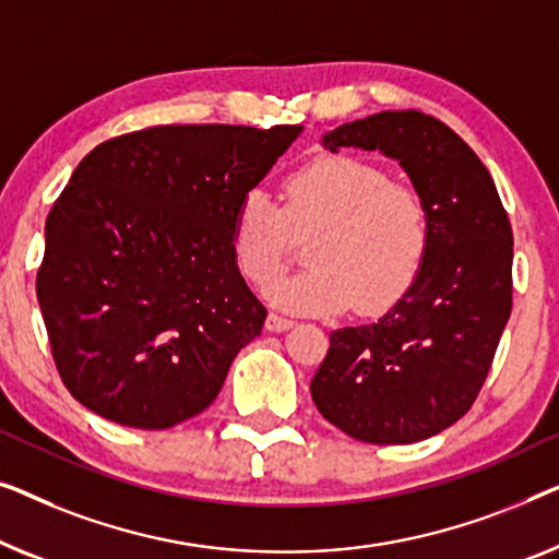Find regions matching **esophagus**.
<instances>
[{
    "label": "esophagus",
    "instance_id": "obj_1",
    "mask_svg": "<svg viewBox=\"0 0 559 559\" xmlns=\"http://www.w3.org/2000/svg\"><path fill=\"white\" fill-rule=\"evenodd\" d=\"M290 326H294V321L281 317V313H269V319H265V329H269V332H286Z\"/></svg>",
    "mask_w": 559,
    "mask_h": 559
}]
</instances>
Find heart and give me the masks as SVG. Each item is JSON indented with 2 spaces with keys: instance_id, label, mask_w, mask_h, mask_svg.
Here are the masks:
<instances>
[{
  "instance_id": "heart-1",
  "label": "heart",
  "mask_w": 559,
  "mask_h": 559,
  "mask_svg": "<svg viewBox=\"0 0 559 559\" xmlns=\"http://www.w3.org/2000/svg\"><path fill=\"white\" fill-rule=\"evenodd\" d=\"M290 235L311 238V269L271 288V301L298 313H334L355 304L377 313L397 301L426 263L428 204L415 187L357 156H319L283 185V207L248 192L233 217L230 248L238 271L269 288L288 263Z\"/></svg>"
}]
</instances>
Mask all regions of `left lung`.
Segmentation results:
<instances>
[{"label":"left lung","mask_w":559,"mask_h":559,"mask_svg":"<svg viewBox=\"0 0 559 559\" xmlns=\"http://www.w3.org/2000/svg\"><path fill=\"white\" fill-rule=\"evenodd\" d=\"M321 146L395 159L428 204L430 248L384 317L332 332L311 397L352 438L418 443L463 418L489 374L512 313V225L489 169L433 116L372 114Z\"/></svg>","instance_id":"1"}]
</instances>
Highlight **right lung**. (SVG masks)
I'll return each mask as SVG.
<instances>
[{"mask_svg": "<svg viewBox=\"0 0 559 559\" xmlns=\"http://www.w3.org/2000/svg\"><path fill=\"white\" fill-rule=\"evenodd\" d=\"M301 131L154 126L78 164L37 271L55 365L78 403L141 430L212 405L269 317L233 258V217Z\"/></svg>", "mask_w": 559, "mask_h": 559, "instance_id": "add662e5", "label": "right lung"}]
</instances>
